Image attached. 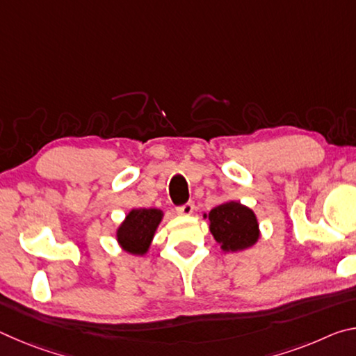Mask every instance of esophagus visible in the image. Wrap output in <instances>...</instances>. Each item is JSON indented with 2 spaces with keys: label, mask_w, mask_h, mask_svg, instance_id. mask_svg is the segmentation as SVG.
Segmentation results:
<instances>
[{
  "label": "esophagus",
  "mask_w": 356,
  "mask_h": 356,
  "mask_svg": "<svg viewBox=\"0 0 356 356\" xmlns=\"http://www.w3.org/2000/svg\"><path fill=\"white\" fill-rule=\"evenodd\" d=\"M193 212H195V206H193V202H186L185 206L177 207V213H179V215L190 216Z\"/></svg>",
  "instance_id": "obj_1"
}]
</instances>
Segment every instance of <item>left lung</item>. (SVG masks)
Listing matches in <instances>:
<instances>
[{
  "mask_svg": "<svg viewBox=\"0 0 356 356\" xmlns=\"http://www.w3.org/2000/svg\"><path fill=\"white\" fill-rule=\"evenodd\" d=\"M209 229L225 252L248 250L261 238V229L254 210L238 201H226L204 213Z\"/></svg>",
  "mask_w": 356,
  "mask_h": 356,
  "instance_id": "1",
  "label": "left lung"
}]
</instances>
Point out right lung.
<instances>
[{"label":"right lung","instance_id":"1","mask_svg":"<svg viewBox=\"0 0 356 356\" xmlns=\"http://www.w3.org/2000/svg\"><path fill=\"white\" fill-rule=\"evenodd\" d=\"M163 212L160 209H131L116 229L120 250L131 256H144L152 245Z\"/></svg>","mask_w":356,"mask_h":356}]
</instances>
